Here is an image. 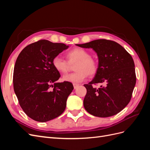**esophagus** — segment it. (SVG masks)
I'll return each instance as SVG.
<instances>
[{
  "label": "esophagus",
  "mask_w": 150,
  "mask_h": 150,
  "mask_svg": "<svg viewBox=\"0 0 150 150\" xmlns=\"http://www.w3.org/2000/svg\"><path fill=\"white\" fill-rule=\"evenodd\" d=\"M79 86V85L78 84H75V83L73 84V86H74V89H76Z\"/></svg>",
  "instance_id": "34e87169"
}]
</instances>
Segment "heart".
Wrapping results in <instances>:
<instances>
[{"label": "heart", "instance_id": "b5f03b06", "mask_svg": "<svg viewBox=\"0 0 150 150\" xmlns=\"http://www.w3.org/2000/svg\"><path fill=\"white\" fill-rule=\"evenodd\" d=\"M67 61L63 59L59 56L53 58L52 64L54 69L60 74H65L69 71L70 65L76 62L74 71L76 72L63 76L62 79L67 82L79 83L87 78L97 72L98 64L96 60L91 57L90 52L83 48L76 47L66 54Z\"/></svg>", "mask_w": 150, "mask_h": 150}]
</instances>
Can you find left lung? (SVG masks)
<instances>
[{"mask_svg":"<svg viewBox=\"0 0 150 150\" xmlns=\"http://www.w3.org/2000/svg\"><path fill=\"white\" fill-rule=\"evenodd\" d=\"M76 46L93 49L98 57L94 79L84 85L87 90L83 101L85 110L101 117L117 114L129 103L136 84L132 57L120 44L110 40L98 39ZM98 83L104 86L98 89L92 87Z\"/></svg>","mask_w":150,"mask_h":150,"instance_id":"obj_1","label":"left lung"}]
</instances>
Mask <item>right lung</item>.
<instances>
[{
  "mask_svg": "<svg viewBox=\"0 0 150 150\" xmlns=\"http://www.w3.org/2000/svg\"><path fill=\"white\" fill-rule=\"evenodd\" d=\"M69 46L40 40L26 46L17 57L13 69V89L25 114L39 122L60 116L74 89L71 83H57L60 73L52 61Z\"/></svg>",
  "mask_w": 150,
  "mask_h": 150,
  "instance_id": "add662e5",
  "label": "right lung"
}]
</instances>
